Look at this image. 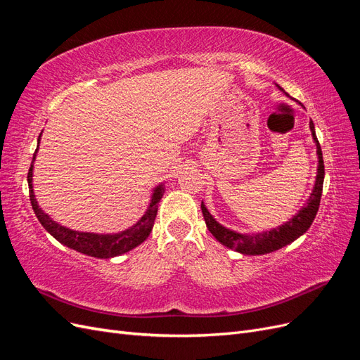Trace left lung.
<instances>
[{
  "instance_id": "8db88e82",
  "label": "left lung",
  "mask_w": 360,
  "mask_h": 360,
  "mask_svg": "<svg viewBox=\"0 0 360 360\" xmlns=\"http://www.w3.org/2000/svg\"><path fill=\"white\" fill-rule=\"evenodd\" d=\"M281 91L279 85H276ZM285 93V91H284ZM287 94V93H285ZM288 96V94H287ZM309 129L312 134V139L315 146H317V156H319V167H317V177H315V184L311 197L308 198L307 204H304L302 209L294 214L288 222L281 225L278 228H274L270 231L263 233H254V234H242L230 230L224 225L217 222L214 217L207 210L204 202H201V210L204 214V221L209 231L214 236L217 242H221L224 246L237 250L243 255H264L269 252H274L281 248L290 245L291 242L296 240L300 236H303L309 230L311 224L315 219V214L319 212L320 200H321V192H323V181H324V162H323V153L321 147L315 135V127L314 123L309 122Z\"/></svg>"
}]
</instances>
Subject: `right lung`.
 I'll return each instance as SVG.
<instances>
[{
  "instance_id": "obj_1",
  "label": "right lung",
  "mask_w": 360,
  "mask_h": 360,
  "mask_svg": "<svg viewBox=\"0 0 360 360\" xmlns=\"http://www.w3.org/2000/svg\"><path fill=\"white\" fill-rule=\"evenodd\" d=\"M40 136L37 139V144H40ZM39 146L34 151V156H32L31 167L28 169V188H30V201L32 205V210H34L39 222L43 225V228L52 236L56 237L60 243L64 246H68L70 249L78 250L81 254L90 255L94 258H112L117 255H122L132 250L138 245L143 243L146 238L150 236L151 230H153L155 219L158 214V204L163 197V192H165V188H163V183L159 184L153 189V195H151L150 204L147 207L146 213L143 214L141 219L129 226L127 230L120 231L115 234H96V233H81V231H75L70 230V228L63 226L57 224L56 221H52L49 214L43 212L36 200L34 189H32V168H34V160L37 155Z\"/></svg>"
}]
</instances>
